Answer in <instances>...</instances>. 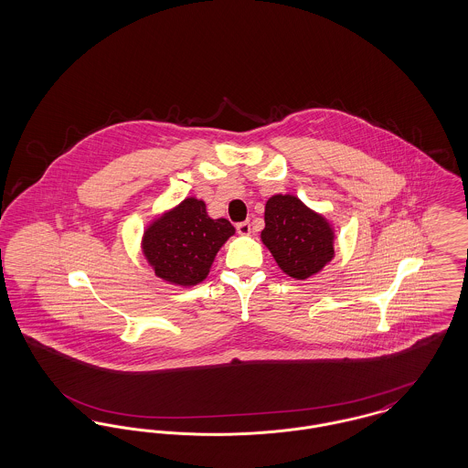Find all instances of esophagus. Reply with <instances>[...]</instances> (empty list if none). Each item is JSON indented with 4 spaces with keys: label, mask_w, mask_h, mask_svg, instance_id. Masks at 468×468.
<instances>
[{
    "label": "esophagus",
    "mask_w": 468,
    "mask_h": 468,
    "mask_svg": "<svg viewBox=\"0 0 468 468\" xmlns=\"http://www.w3.org/2000/svg\"><path fill=\"white\" fill-rule=\"evenodd\" d=\"M237 231H239V235H249L250 233V224L247 221L237 224Z\"/></svg>",
    "instance_id": "esophagus-1"
}]
</instances>
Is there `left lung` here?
Returning <instances> with one entry per match:
<instances>
[{
    "instance_id": "8db88e82",
    "label": "left lung",
    "mask_w": 468,
    "mask_h": 468,
    "mask_svg": "<svg viewBox=\"0 0 468 468\" xmlns=\"http://www.w3.org/2000/svg\"><path fill=\"white\" fill-rule=\"evenodd\" d=\"M334 228L292 195H275L265 205L261 240L284 273L305 281L335 256Z\"/></svg>"
}]
</instances>
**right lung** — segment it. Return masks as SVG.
I'll list each match as a JSON object with an SVG mask.
<instances>
[{"instance_id": "1", "label": "right lung", "mask_w": 468, "mask_h": 468, "mask_svg": "<svg viewBox=\"0 0 468 468\" xmlns=\"http://www.w3.org/2000/svg\"><path fill=\"white\" fill-rule=\"evenodd\" d=\"M235 233L228 219H212L205 201L186 198L144 231L142 250L159 279L195 286L214 263L218 250Z\"/></svg>"}]
</instances>
